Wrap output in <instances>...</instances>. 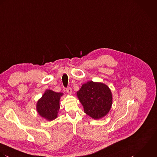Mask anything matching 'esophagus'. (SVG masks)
I'll list each match as a JSON object with an SVG mask.
<instances>
[{
    "instance_id": "obj_1",
    "label": "esophagus",
    "mask_w": 157,
    "mask_h": 157,
    "mask_svg": "<svg viewBox=\"0 0 157 157\" xmlns=\"http://www.w3.org/2000/svg\"><path fill=\"white\" fill-rule=\"evenodd\" d=\"M66 90H67V92L68 94H72V90H71V89L70 87H67L66 89Z\"/></svg>"
}]
</instances>
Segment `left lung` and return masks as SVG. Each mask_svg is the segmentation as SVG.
Returning a JSON list of instances; mask_svg holds the SVG:
<instances>
[{
  "instance_id": "1",
  "label": "left lung",
  "mask_w": 157,
  "mask_h": 157,
  "mask_svg": "<svg viewBox=\"0 0 157 157\" xmlns=\"http://www.w3.org/2000/svg\"><path fill=\"white\" fill-rule=\"evenodd\" d=\"M84 112L98 120L105 116L112 104V95L109 87L101 82L89 81L77 92Z\"/></svg>"
}]
</instances>
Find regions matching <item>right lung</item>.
Listing matches in <instances>:
<instances>
[{"label":"right lung","instance_id":"right-lung-1","mask_svg":"<svg viewBox=\"0 0 157 157\" xmlns=\"http://www.w3.org/2000/svg\"><path fill=\"white\" fill-rule=\"evenodd\" d=\"M63 94L62 93L47 90L37 102L36 109L39 114L48 121L56 118L60 108V98Z\"/></svg>","mask_w":157,"mask_h":157}]
</instances>
